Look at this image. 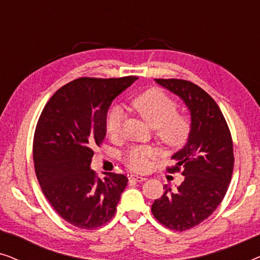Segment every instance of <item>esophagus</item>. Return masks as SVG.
Masks as SVG:
<instances>
[{"label":"esophagus","mask_w":260,"mask_h":260,"mask_svg":"<svg viewBox=\"0 0 260 260\" xmlns=\"http://www.w3.org/2000/svg\"><path fill=\"white\" fill-rule=\"evenodd\" d=\"M129 180L133 181V182H143L147 179H145L144 176H138V175H135V174H131L129 176Z\"/></svg>","instance_id":"esophagus-1"}]
</instances>
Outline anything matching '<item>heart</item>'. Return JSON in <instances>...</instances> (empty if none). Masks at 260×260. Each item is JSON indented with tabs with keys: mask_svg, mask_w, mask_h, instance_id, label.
I'll return each instance as SVG.
<instances>
[{
	"mask_svg": "<svg viewBox=\"0 0 260 260\" xmlns=\"http://www.w3.org/2000/svg\"><path fill=\"white\" fill-rule=\"evenodd\" d=\"M131 108L149 126L154 129V136L163 147L175 149L186 143L191 130L189 117L177 112V102L158 88H151L137 95L131 102ZM123 112L113 106L106 116L105 125L110 136L120 133ZM152 157V150L145 147H133L123 152V162L134 172H144Z\"/></svg>",
	"mask_w": 260,
	"mask_h": 260,
	"instance_id": "b5f03b06",
	"label": "heart"
}]
</instances>
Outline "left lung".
<instances>
[{
    "label": "left lung",
    "mask_w": 260,
    "mask_h": 260,
    "mask_svg": "<svg viewBox=\"0 0 260 260\" xmlns=\"http://www.w3.org/2000/svg\"><path fill=\"white\" fill-rule=\"evenodd\" d=\"M179 95L190 110L191 130L187 144L173 155L169 173L182 172L183 182L156 199L151 212L167 229L183 232L198 226L221 204L232 179L234 155L230 127L211 95L183 79H155Z\"/></svg>",
    "instance_id": "obj_1"
}]
</instances>
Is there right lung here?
<instances>
[{"label": "right lung", "instance_id": "add662e5", "mask_svg": "<svg viewBox=\"0 0 260 260\" xmlns=\"http://www.w3.org/2000/svg\"><path fill=\"white\" fill-rule=\"evenodd\" d=\"M137 77H81L60 87L45 105L34 133L33 159L42 193L71 225L95 230L115 215L127 177L106 173L99 179L90 165L93 147L106 135L113 99Z\"/></svg>", "mask_w": 260, "mask_h": 260}]
</instances>
